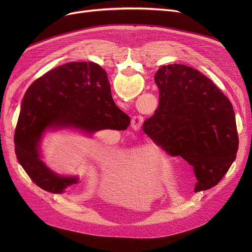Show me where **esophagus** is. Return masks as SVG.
Returning a JSON list of instances; mask_svg holds the SVG:
<instances>
[{
  "label": "esophagus",
  "instance_id": "34e87169",
  "mask_svg": "<svg viewBox=\"0 0 252 252\" xmlns=\"http://www.w3.org/2000/svg\"><path fill=\"white\" fill-rule=\"evenodd\" d=\"M144 122V117L141 115H135L131 117V126H133L135 129L140 128L142 124Z\"/></svg>",
  "mask_w": 252,
  "mask_h": 252
}]
</instances>
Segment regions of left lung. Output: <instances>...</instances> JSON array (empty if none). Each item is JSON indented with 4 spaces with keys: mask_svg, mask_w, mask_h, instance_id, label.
I'll use <instances>...</instances> for the list:
<instances>
[{
    "mask_svg": "<svg viewBox=\"0 0 252 252\" xmlns=\"http://www.w3.org/2000/svg\"><path fill=\"white\" fill-rule=\"evenodd\" d=\"M154 79L159 105L144 122V133L169 155H180L193 166L195 192L213 188L227 174L239 145L231 102L190 66L163 65Z\"/></svg>",
    "mask_w": 252,
    "mask_h": 252,
    "instance_id": "obj_1",
    "label": "left lung"
}]
</instances>
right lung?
Instances as JSON below:
<instances>
[{
	"instance_id": "1",
	"label": "right lung",
	"mask_w": 252,
	"mask_h": 252,
	"mask_svg": "<svg viewBox=\"0 0 252 252\" xmlns=\"http://www.w3.org/2000/svg\"><path fill=\"white\" fill-rule=\"evenodd\" d=\"M130 119L115 105L107 73L94 62H69L30 86L15 129L16 157L32 181L51 193H64L78 177H62L42 160L41 141L48 130L126 129Z\"/></svg>"
}]
</instances>
